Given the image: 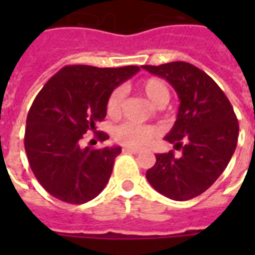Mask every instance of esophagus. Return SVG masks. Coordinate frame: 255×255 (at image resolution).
<instances>
[{
  "mask_svg": "<svg viewBox=\"0 0 255 255\" xmlns=\"http://www.w3.org/2000/svg\"><path fill=\"white\" fill-rule=\"evenodd\" d=\"M123 152L124 153H131V155H139L140 153L139 149H135V148H128V147L123 148Z\"/></svg>",
  "mask_w": 255,
  "mask_h": 255,
  "instance_id": "obj_1",
  "label": "esophagus"
}]
</instances>
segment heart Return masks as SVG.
Masks as SVG:
<instances>
[{
  "label": "heart",
  "mask_w": 255,
  "mask_h": 255,
  "mask_svg": "<svg viewBox=\"0 0 255 255\" xmlns=\"http://www.w3.org/2000/svg\"><path fill=\"white\" fill-rule=\"evenodd\" d=\"M137 88L156 107H164L169 102L170 92L167 83L159 78H148L140 82ZM124 103V91L115 88L107 100V114L111 118L122 115ZM115 140L129 148H144L149 145L159 136V129L153 126H141L135 123H124L115 129Z\"/></svg>",
  "instance_id": "1"
}]
</instances>
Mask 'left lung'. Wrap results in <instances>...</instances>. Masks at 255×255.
Segmentation results:
<instances>
[{
  "mask_svg": "<svg viewBox=\"0 0 255 255\" xmlns=\"http://www.w3.org/2000/svg\"><path fill=\"white\" fill-rule=\"evenodd\" d=\"M141 67L167 79L180 98L177 119L165 140L182 155H156V164L147 170L148 182L176 201L197 197L221 176L236 151L237 116L217 83L196 66L170 62Z\"/></svg>",
  "mask_w": 255,
  "mask_h": 255,
  "instance_id": "left-lung-1",
  "label": "left lung"
}]
</instances>
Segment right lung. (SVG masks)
<instances>
[{"mask_svg":"<svg viewBox=\"0 0 255 255\" xmlns=\"http://www.w3.org/2000/svg\"><path fill=\"white\" fill-rule=\"evenodd\" d=\"M139 70L65 66L38 92L26 119L25 151L34 176L51 196L85 204L107 185L120 147L96 149L81 143L87 132L100 141L110 137L96 131L107 114L108 96Z\"/></svg>","mask_w":255,"mask_h":255,"instance_id":"1","label":"right lung"}]
</instances>
